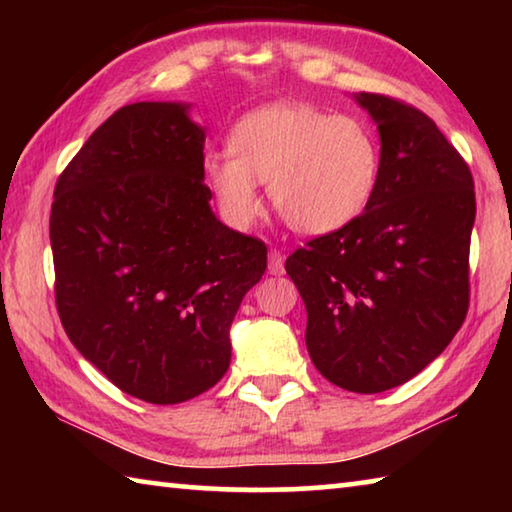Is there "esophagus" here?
I'll return each instance as SVG.
<instances>
[{"instance_id": "obj_1", "label": "esophagus", "mask_w": 512, "mask_h": 512, "mask_svg": "<svg viewBox=\"0 0 512 512\" xmlns=\"http://www.w3.org/2000/svg\"><path fill=\"white\" fill-rule=\"evenodd\" d=\"M268 273H271V275H282L284 273L282 250L271 248V253H268Z\"/></svg>"}]
</instances>
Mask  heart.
Masks as SVG:
<instances>
[{
    "mask_svg": "<svg viewBox=\"0 0 512 512\" xmlns=\"http://www.w3.org/2000/svg\"><path fill=\"white\" fill-rule=\"evenodd\" d=\"M225 216L248 225L259 212L257 183L298 235L320 237L350 225L375 194L381 149L359 117L314 106H277L250 112L230 133V153L205 162Z\"/></svg>",
    "mask_w": 512,
    "mask_h": 512,
    "instance_id": "1",
    "label": "heart"
}]
</instances>
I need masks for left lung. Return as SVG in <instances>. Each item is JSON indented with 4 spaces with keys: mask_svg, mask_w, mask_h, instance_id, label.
Returning <instances> with one entry per match:
<instances>
[{
    "mask_svg": "<svg viewBox=\"0 0 512 512\" xmlns=\"http://www.w3.org/2000/svg\"><path fill=\"white\" fill-rule=\"evenodd\" d=\"M357 101L377 121L381 169L370 203L345 228L293 250L287 268L307 307L320 375L381 393L418 375L470 307L474 180L433 119L388 94Z\"/></svg>",
    "mask_w": 512,
    "mask_h": 512,
    "instance_id": "1",
    "label": "left lung"
}]
</instances>
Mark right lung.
Instances as JSON below:
<instances>
[{
  "label": "right lung",
  "instance_id": "obj_1",
  "mask_svg": "<svg viewBox=\"0 0 512 512\" xmlns=\"http://www.w3.org/2000/svg\"><path fill=\"white\" fill-rule=\"evenodd\" d=\"M203 128L187 106L119 108L58 176L49 216L56 309L119 391L151 404L205 393L230 366V325L266 244L210 210Z\"/></svg>",
  "mask_w": 512,
  "mask_h": 512
}]
</instances>
